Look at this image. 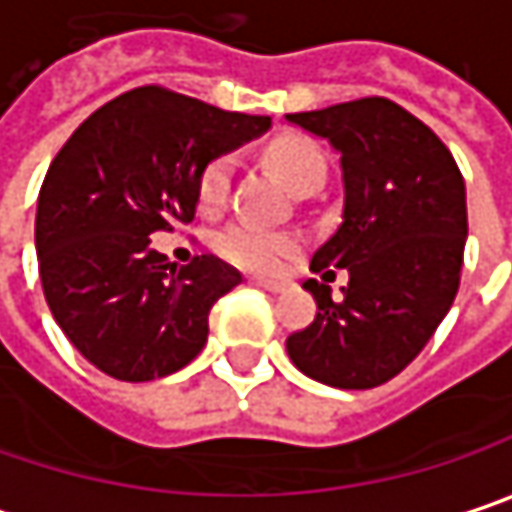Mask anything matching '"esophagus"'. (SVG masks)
Returning a JSON list of instances; mask_svg holds the SVG:
<instances>
[{
  "instance_id": "34e87169",
  "label": "esophagus",
  "mask_w": 512,
  "mask_h": 512,
  "mask_svg": "<svg viewBox=\"0 0 512 512\" xmlns=\"http://www.w3.org/2000/svg\"><path fill=\"white\" fill-rule=\"evenodd\" d=\"M252 284L263 287V290H269V293H284V290L290 287L287 281H275V278H252Z\"/></svg>"
}]
</instances>
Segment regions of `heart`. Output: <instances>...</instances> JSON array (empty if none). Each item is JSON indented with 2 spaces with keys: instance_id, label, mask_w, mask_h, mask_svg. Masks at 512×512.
Here are the masks:
<instances>
[{
  "instance_id": "1",
  "label": "heart",
  "mask_w": 512,
  "mask_h": 512,
  "mask_svg": "<svg viewBox=\"0 0 512 512\" xmlns=\"http://www.w3.org/2000/svg\"><path fill=\"white\" fill-rule=\"evenodd\" d=\"M266 163L275 169V175L290 187L299 190L304 181L322 175L325 178V158L322 152L304 140V137H284L275 140L266 149ZM231 175H234V161L228 155L210 158L196 181V199L205 213H216L225 208L228 190H231ZM302 237L293 231H272L260 228L255 222H234L216 237V252L228 263L249 269L257 275H275L284 269V263L293 255H299Z\"/></svg>"
}]
</instances>
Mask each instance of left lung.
I'll return each instance as SVG.
<instances>
[{
	"label": "left lung",
	"instance_id": "8db88e82",
	"mask_svg": "<svg viewBox=\"0 0 512 512\" xmlns=\"http://www.w3.org/2000/svg\"><path fill=\"white\" fill-rule=\"evenodd\" d=\"M287 119L340 152L343 222L310 269H349L340 299L328 284L304 281L316 319L287 337V354L319 384L372 390L425 349L457 296L466 184L440 137L390 99Z\"/></svg>",
	"mask_w": 512,
	"mask_h": 512
}]
</instances>
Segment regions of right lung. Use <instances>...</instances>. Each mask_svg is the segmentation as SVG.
I'll list each match as a JSON object with an SVG mask.
<instances>
[{
	"instance_id": "obj_1",
	"label": "right lung",
	"mask_w": 512,
	"mask_h": 512,
	"mask_svg": "<svg viewBox=\"0 0 512 512\" xmlns=\"http://www.w3.org/2000/svg\"><path fill=\"white\" fill-rule=\"evenodd\" d=\"M269 125L152 84L72 131L43 178L34 243L46 304L96 369L140 384L205 349L210 307L243 275L213 255L178 269L152 237L193 222L202 166Z\"/></svg>"
}]
</instances>
